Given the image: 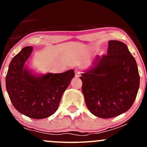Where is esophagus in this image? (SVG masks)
I'll use <instances>...</instances> for the list:
<instances>
[{"mask_svg":"<svg viewBox=\"0 0 147 147\" xmlns=\"http://www.w3.org/2000/svg\"><path fill=\"white\" fill-rule=\"evenodd\" d=\"M81 73H82V71L78 70V69H75V76L76 77H79Z\"/></svg>","mask_w":147,"mask_h":147,"instance_id":"1","label":"esophagus"}]
</instances>
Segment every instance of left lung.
Masks as SVG:
<instances>
[{
  "label": "left lung",
  "mask_w": 147,
  "mask_h": 147,
  "mask_svg": "<svg viewBox=\"0 0 147 147\" xmlns=\"http://www.w3.org/2000/svg\"><path fill=\"white\" fill-rule=\"evenodd\" d=\"M86 105L100 118H112L127 112L139 90V71L127 45L109 40L107 55L97 56L92 67L82 74Z\"/></svg>",
  "instance_id": "1"
}]
</instances>
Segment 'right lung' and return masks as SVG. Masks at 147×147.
Returning a JSON list of instances; mask_svg holds the SVG:
<instances>
[{"label": "right lung", "mask_w": 147, "mask_h": 147, "mask_svg": "<svg viewBox=\"0 0 147 147\" xmlns=\"http://www.w3.org/2000/svg\"><path fill=\"white\" fill-rule=\"evenodd\" d=\"M32 51V47H25L12 59L5 78L6 90L19 112L33 119H44L57 111L75 72L69 69L63 73L32 75L24 67Z\"/></svg>", "instance_id": "1"}]
</instances>
